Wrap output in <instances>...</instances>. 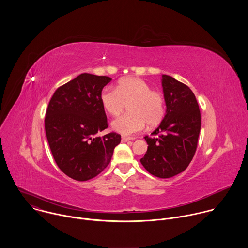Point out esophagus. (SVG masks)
I'll list each match as a JSON object with an SVG mask.
<instances>
[{
    "label": "esophagus",
    "instance_id": "34e87169",
    "mask_svg": "<svg viewBox=\"0 0 248 248\" xmlns=\"http://www.w3.org/2000/svg\"><path fill=\"white\" fill-rule=\"evenodd\" d=\"M131 140L130 137H127V136H122V142H127V141Z\"/></svg>",
    "mask_w": 248,
    "mask_h": 248
}]
</instances>
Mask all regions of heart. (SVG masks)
<instances>
[{
    "instance_id": "b5f03b06",
    "label": "heart",
    "mask_w": 248,
    "mask_h": 248,
    "mask_svg": "<svg viewBox=\"0 0 248 248\" xmlns=\"http://www.w3.org/2000/svg\"><path fill=\"white\" fill-rule=\"evenodd\" d=\"M100 101L104 110L113 117L120 116L128 105L129 113L112 123L113 129L124 135H132L143 130L146 124L155 126L165 115L163 95L151 90L146 81L135 77L122 78L116 88L104 87Z\"/></svg>"
}]
</instances>
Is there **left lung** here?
<instances>
[{"label":"left lung","mask_w":248,"mask_h":248,"mask_svg":"<svg viewBox=\"0 0 248 248\" xmlns=\"http://www.w3.org/2000/svg\"><path fill=\"white\" fill-rule=\"evenodd\" d=\"M167 106L160 125L144 138L148 144L141 164L151 174L168 179L184 171L191 162L198 142L201 116L191 89L170 76H162Z\"/></svg>","instance_id":"8db88e82"}]
</instances>
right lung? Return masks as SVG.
Masks as SVG:
<instances>
[{"label": "right lung", "instance_id": "obj_1", "mask_svg": "<svg viewBox=\"0 0 248 248\" xmlns=\"http://www.w3.org/2000/svg\"><path fill=\"white\" fill-rule=\"evenodd\" d=\"M111 80L109 77L81 74L60 86L49 102L45 131L52 155L60 170L76 181L98 175L110 164L121 142L116 132L96 135L108 127L100 94Z\"/></svg>", "mask_w": 248, "mask_h": 248}]
</instances>
